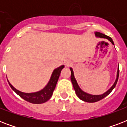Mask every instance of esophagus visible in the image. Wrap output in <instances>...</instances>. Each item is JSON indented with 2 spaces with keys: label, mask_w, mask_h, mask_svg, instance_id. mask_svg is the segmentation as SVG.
I'll return each instance as SVG.
<instances>
[{
  "label": "esophagus",
  "mask_w": 127,
  "mask_h": 127,
  "mask_svg": "<svg viewBox=\"0 0 127 127\" xmlns=\"http://www.w3.org/2000/svg\"><path fill=\"white\" fill-rule=\"evenodd\" d=\"M64 64H65L66 66H72L73 64V63H72V61H70V60L67 59L64 61Z\"/></svg>",
  "instance_id": "obj_1"
}]
</instances>
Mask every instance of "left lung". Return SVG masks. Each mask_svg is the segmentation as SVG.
I'll return each mask as SVG.
<instances>
[{"label":"left lung","instance_id":"1","mask_svg":"<svg viewBox=\"0 0 127 127\" xmlns=\"http://www.w3.org/2000/svg\"><path fill=\"white\" fill-rule=\"evenodd\" d=\"M95 35L97 37H100V38H104L108 39L109 41H110L113 45H114V43L112 39L110 37L107 36L106 35H104L101 33L97 32H95L94 33ZM70 71H71V76H70V79H71V82L72 83V85H73L74 89L76 92V94L77 95L78 97H79L81 100L84 101H86V102H88V103H94V102H97L98 101L102 99L104 97L108 95L109 94L111 93V92L114 89V88L115 87L117 84V80H118L119 78V68L118 66V69H117V78L115 81L114 84L108 90L105 92V93H103V94L101 95H92L90 94H88V93H86L84 92L83 90H82L81 88H80V86L78 84L77 82H76V80L75 77H74V72L72 68H70Z\"/></svg>","mask_w":127,"mask_h":127}]
</instances>
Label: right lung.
<instances>
[{
    "label": "right lung",
    "mask_w": 127,
    "mask_h": 127,
    "mask_svg": "<svg viewBox=\"0 0 127 127\" xmlns=\"http://www.w3.org/2000/svg\"><path fill=\"white\" fill-rule=\"evenodd\" d=\"M64 68V66L62 65L59 67L57 68L51 74L50 80L46 85L45 87L41 90L36 92L33 93H25L20 92L16 89L11 84L8 82L9 85L11 87V88L19 96L24 99V100L27 101L32 103H35V104H41L47 101L51 97L53 92L55 88L56 84L58 81V79L59 78L60 74L61 72L62 69Z\"/></svg>",
    "instance_id": "right-lung-1"
}]
</instances>
